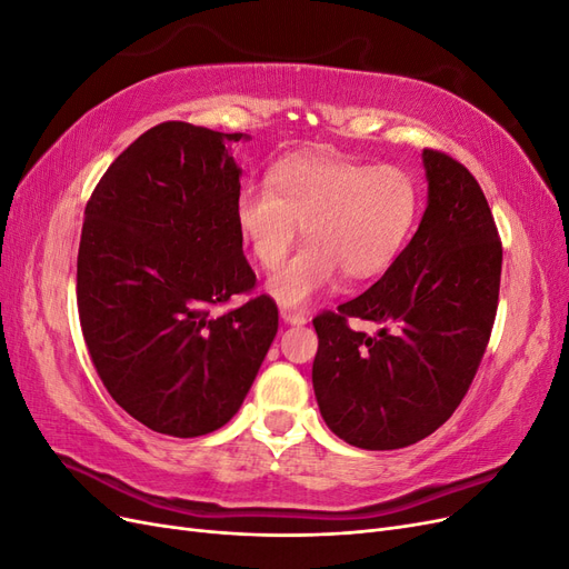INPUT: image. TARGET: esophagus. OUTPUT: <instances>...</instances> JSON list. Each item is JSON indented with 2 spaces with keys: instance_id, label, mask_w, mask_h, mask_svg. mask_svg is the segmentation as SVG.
Returning <instances> with one entry per match:
<instances>
[{
  "instance_id": "esophagus-1",
  "label": "esophagus",
  "mask_w": 569,
  "mask_h": 569,
  "mask_svg": "<svg viewBox=\"0 0 569 569\" xmlns=\"http://www.w3.org/2000/svg\"><path fill=\"white\" fill-rule=\"evenodd\" d=\"M280 318H282L287 325H306V322H308V316H306V313L291 311V308H282Z\"/></svg>"
}]
</instances>
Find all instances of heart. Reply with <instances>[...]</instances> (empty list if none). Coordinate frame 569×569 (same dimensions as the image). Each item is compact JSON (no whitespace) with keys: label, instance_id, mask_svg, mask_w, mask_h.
<instances>
[{"label":"heart","instance_id":"heart-1","mask_svg":"<svg viewBox=\"0 0 569 569\" xmlns=\"http://www.w3.org/2000/svg\"><path fill=\"white\" fill-rule=\"evenodd\" d=\"M418 192L403 170L327 153L282 163L270 182H251L237 197V228L263 270L278 268L303 226L308 244L268 280L282 306H303L343 272L368 280L406 247Z\"/></svg>","mask_w":569,"mask_h":569}]
</instances>
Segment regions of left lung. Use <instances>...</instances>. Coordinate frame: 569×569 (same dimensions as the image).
I'll return each mask as SVG.
<instances>
[{
	"label": "left lung",
	"mask_w": 569,
	"mask_h": 569,
	"mask_svg": "<svg viewBox=\"0 0 569 569\" xmlns=\"http://www.w3.org/2000/svg\"><path fill=\"white\" fill-rule=\"evenodd\" d=\"M427 209L387 272L313 318V389L332 432L368 451L416 443L453 416L491 337L503 247L479 182L437 149L422 151ZM351 317L385 323L375 338Z\"/></svg>",
	"instance_id": "obj_1"
}]
</instances>
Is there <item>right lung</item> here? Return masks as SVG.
<instances>
[{"instance_id": "obj_1", "label": "right lung", "mask_w": 569, "mask_h": 569, "mask_svg": "<svg viewBox=\"0 0 569 569\" xmlns=\"http://www.w3.org/2000/svg\"><path fill=\"white\" fill-rule=\"evenodd\" d=\"M242 137L153 126L84 206L82 337L113 401L159 435L192 439L230 422L278 335L266 295L211 316L256 284L234 216L242 168L230 144Z\"/></svg>"}]
</instances>
